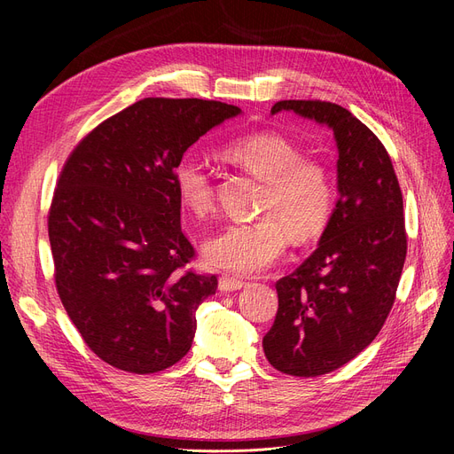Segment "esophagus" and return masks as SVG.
I'll list each match as a JSON object with an SVG mask.
<instances>
[{"mask_svg": "<svg viewBox=\"0 0 454 454\" xmlns=\"http://www.w3.org/2000/svg\"><path fill=\"white\" fill-rule=\"evenodd\" d=\"M245 285V281H241V279H237V278H233V276H221L219 278V289L221 291H224V293H233V291H237V289H241Z\"/></svg>", "mask_w": 454, "mask_h": 454, "instance_id": "esophagus-1", "label": "esophagus"}]
</instances>
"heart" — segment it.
Instances as JSON below:
<instances>
[{
  "mask_svg": "<svg viewBox=\"0 0 454 454\" xmlns=\"http://www.w3.org/2000/svg\"><path fill=\"white\" fill-rule=\"evenodd\" d=\"M224 158L263 182L257 211L263 217L235 223L209 237L206 261L221 270L257 274L267 270L287 250L289 235L296 243L320 237L335 211L337 191L329 167L301 156L300 145L278 132H255L224 147ZM173 184L184 209L197 219L215 206L213 182L204 163L184 154L173 167Z\"/></svg>",
  "mask_w": 454,
  "mask_h": 454,
  "instance_id": "obj_1",
  "label": "heart"
}]
</instances>
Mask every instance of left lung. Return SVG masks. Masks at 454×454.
<instances>
[{"label": "left lung", "mask_w": 454, "mask_h": 454, "mask_svg": "<svg viewBox=\"0 0 454 454\" xmlns=\"http://www.w3.org/2000/svg\"><path fill=\"white\" fill-rule=\"evenodd\" d=\"M327 125L339 149V193L318 248L276 283L278 313L263 339L269 363L317 377L349 363L379 335L407 257L403 195L379 137L349 110L327 101H278Z\"/></svg>", "instance_id": "1"}]
</instances>
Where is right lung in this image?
Listing matches in <instances>:
<instances>
[{"instance_id": "1", "label": "right lung", "mask_w": 454, "mask_h": 454, "mask_svg": "<svg viewBox=\"0 0 454 454\" xmlns=\"http://www.w3.org/2000/svg\"><path fill=\"white\" fill-rule=\"evenodd\" d=\"M241 114L221 101L147 98L105 119L67 156L47 230L55 285L86 346L117 370L156 373L195 337L217 276L185 269L173 167L213 127Z\"/></svg>"}]
</instances>
